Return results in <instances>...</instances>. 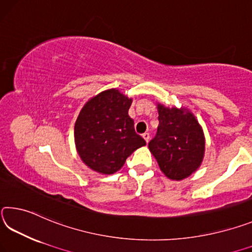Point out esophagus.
<instances>
[{"instance_id":"34e87169","label":"esophagus","mask_w":252,"mask_h":252,"mask_svg":"<svg viewBox=\"0 0 252 252\" xmlns=\"http://www.w3.org/2000/svg\"><path fill=\"white\" fill-rule=\"evenodd\" d=\"M143 137L146 141V143H148V141H150V138H151V136H150V134H148V133H144L143 134Z\"/></svg>"}]
</instances>
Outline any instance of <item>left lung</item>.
I'll return each instance as SVG.
<instances>
[{
    "label": "left lung",
    "instance_id": "left-lung-1",
    "mask_svg": "<svg viewBox=\"0 0 252 252\" xmlns=\"http://www.w3.org/2000/svg\"><path fill=\"white\" fill-rule=\"evenodd\" d=\"M158 109L159 124L148 147L168 179L183 180L195 172L203 158V131L189 111L162 105Z\"/></svg>",
    "mask_w": 252,
    "mask_h": 252
}]
</instances>
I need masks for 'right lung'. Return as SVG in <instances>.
Masks as SVG:
<instances>
[{
  "mask_svg": "<svg viewBox=\"0 0 252 252\" xmlns=\"http://www.w3.org/2000/svg\"><path fill=\"white\" fill-rule=\"evenodd\" d=\"M130 105L131 99L109 89L90 99L81 109L75 125V142L78 154L92 170L113 174L134 151L146 145L128 116Z\"/></svg>",
  "mask_w": 252,
  "mask_h": 252,
  "instance_id": "right-lung-1",
  "label": "right lung"
}]
</instances>
